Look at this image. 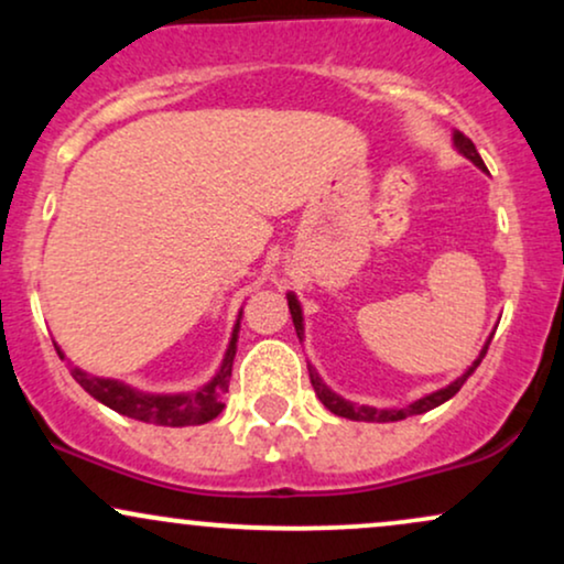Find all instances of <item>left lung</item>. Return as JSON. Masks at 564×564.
<instances>
[{
  "instance_id": "8db88e82",
  "label": "left lung",
  "mask_w": 564,
  "mask_h": 564,
  "mask_svg": "<svg viewBox=\"0 0 564 564\" xmlns=\"http://www.w3.org/2000/svg\"><path fill=\"white\" fill-rule=\"evenodd\" d=\"M453 145H456L458 153H464V156H467V159L471 161V164L480 166V170H485L480 153H477L475 142H471V140L467 138V134L453 132ZM286 300H289V313H291V321H294L296 336H300V339H302V334H304V326H302V307H300V302H296L294 294H286ZM490 339H494V336H490ZM490 339L485 341V347L480 349V358H477L475 364L469 366V371L464 373V377H458L456 381H451V384L443 387V390H437V392H432V394H424L422 400H416V403H411L408 408H371V405L349 403V400L339 398V394L332 392L326 384H323L321 377H318V371H315L313 366H307V371H310V381H313V390H315V394H318V398H321V403L326 405L332 413H336V416L352 419V422H400V419L413 416V413H426V411H432V408L443 405L445 400H451L453 394L462 390V384L471 377V371H475V368L482 364L485 352H488Z\"/></svg>"
}]
</instances>
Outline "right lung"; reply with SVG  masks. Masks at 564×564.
<instances>
[{
  "label": "right lung",
  "mask_w": 564,
  "mask_h": 564,
  "mask_svg": "<svg viewBox=\"0 0 564 564\" xmlns=\"http://www.w3.org/2000/svg\"><path fill=\"white\" fill-rule=\"evenodd\" d=\"M238 328H241V318L236 321V328H232L228 352H225L217 377L196 392L145 394V392L132 390V387L121 384V381L116 379L89 377V373H84L82 368H70V377L79 381L84 390L93 394L95 400H100L102 405L113 408V411L121 413V416L138 419V422H145V424H159V426L206 424L212 422V419H217L225 408V392H228L232 358H236ZM57 355H61V349H57Z\"/></svg>",
  "instance_id": "right-lung-1"
}]
</instances>
